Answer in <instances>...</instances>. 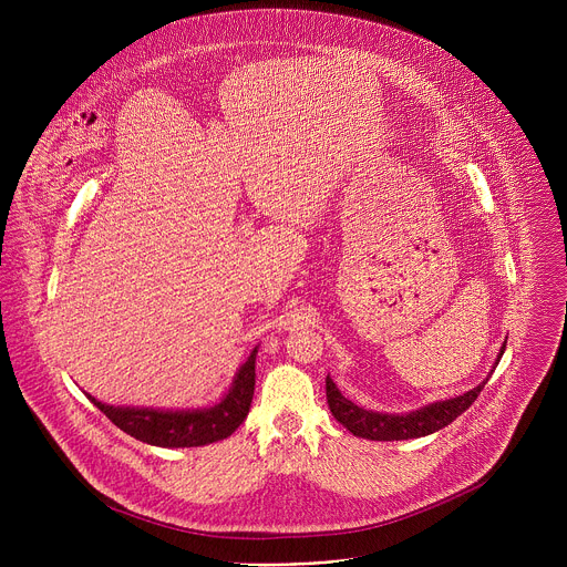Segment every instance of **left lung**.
I'll use <instances>...</instances> for the list:
<instances>
[{"mask_svg":"<svg viewBox=\"0 0 567 567\" xmlns=\"http://www.w3.org/2000/svg\"><path fill=\"white\" fill-rule=\"evenodd\" d=\"M503 352H505V346H503V350L496 359V365H498ZM484 383H487V381H482L480 385H475L473 390H468L460 396L437 401V403H429V406H424L422 411H415V413H409V415H385V413H372V411L359 409L357 403H352L350 399H346L339 392L337 383L330 377L326 379L328 403H330V411L337 417V422L343 424L352 435L365 437V440H377V442L424 437V435H431V433L449 426L477 399Z\"/></svg>","mask_w":567,"mask_h":567,"instance_id":"obj_1","label":"left lung"}]
</instances>
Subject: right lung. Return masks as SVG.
<instances>
[{
  "label": "right lung",
  "instance_id": "right-lung-1",
  "mask_svg": "<svg viewBox=\"0 0 567 567\" xmlns=\"http://www.w3.org/2000/svg\"><path fill=\"white\" fill-rule=\"evenodd\" d=\"M256 354L251 352L247 363L239 368L235 381L226 396L213 409L204 411H152V409H116L101 403L92 394L90 401L105 413V417L125 431L127 435L166 449H184V446H204L217 440L228 437L249 415V406L256 390Z\"/></svg>",
  "mask_w": 567,
  "mask_h": 567
}]
</instances>
